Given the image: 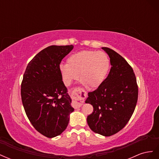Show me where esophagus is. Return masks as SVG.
<instances>
[{"label":"esophagus","instance_id":"1","mask_svg":"<svg viewBox=\"0 0 159 159\" xmlns=\"http://www.w3.org/2000/svg\"><path fill=\"white\" fill-rule=\"evenodd\" d=\"M88 93L86 91L80 88H75L73 91H72L71 93V98L74 99V103L75 106L76 107H80L81 105H83L84 100L85 98L87 97ZM77 100H80V102H76Z\"/></svg>","mask_w":159,"mask_h":159}]
</instances>
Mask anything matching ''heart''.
Returning <instances> with one entry per match:
<instances>
[{"mask_svg":"<svg viewBox=\"0 0 159 159\" xmlns=\"http://www.w3.org/2000/svg\"><path fill=\"white\" fill-rule=\"evenodd\" d=\"M110 61L104 52L85 50L69 57L68 64H61L59 70L64 84L69 86L78 78L90 88L103 83L109 70Z\"/></svg>","mask_w":159,"mask_h":159,"instance_id":"1","label":"heart"}]
</instances>
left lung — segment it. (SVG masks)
Returning a JSON list of instances; mask_svg holds the SVG:
<instances>
[{
	"label": "left lung",
	"mask_w": 159,
	"mask_h": 159,
	"mask_svg": "<svg viewBox=\"0 0 159 159\" xmlns=\"http://www.w3.org/2000/svg\"><path fill=\"white\" fill-rule=\"evenodd\" d=\"M102 49L109 55L111 68L98 88L88 93L85 103L93 107L87 118L89 128L109 137L121 131L131 119L138 99V85L127 61L109 48Z\"/></svg>",
	"instance_id": "1"
}]
</instances>
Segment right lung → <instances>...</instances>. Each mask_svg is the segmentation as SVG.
Masks as SVG:
<instances>
[{
	"label": "right lung",
	"instance_id": "obj_1",
	"mask_svg": "<svg viewBox=\"0 0 159 159\" xmlns=\"http://www.w3.org/2000/svg\"><path fill=\"white\" fill-rule=\"evenodd\" d=\"M73 48H46L28 63L23 75L21 98L26 114L36 131L48 138L64 131L74 111L59 70L62 59Z\"/></svg>",
	"mask_w": 159,
	"mask_h": 159
}]
</instances>
